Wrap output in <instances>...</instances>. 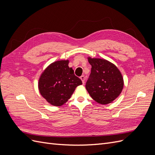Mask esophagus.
Masks as SVG:
<instances>
[{"mask_svg": "<svg viewBox=\"0 0 155 155\" xmlns=\"http://www.w3.org/2000/svg\"><path fill=\"white\" fill-rule=\"evenodd\" d=\"M80 79H81V81H82V83H83V84H84L85 83V76H81V77H80Z\"/></svg>", "mask_w": 155, "mask_h": 155, "instance_id": "34e87169", "label": "esophagus"}]
</instances>
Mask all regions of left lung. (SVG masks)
I'll use <instances>...</instances> for the list:
<instances>
[{"label": "left lung", "instance_id": "1", "mask_svg": "<svg viewBox=\"0 0 155 155\" xmlns=\"http://www.w3.org/2000/svg\"><path fill=\"white\" fill-rule=\"evenodd\" d=\"M92 66L85 87L92 99L98 104H110L122 91L124 79L114 64L107 60L88 58Z\"/></svg>", "mask_w": 155, "mask_h": 155}]
</instances>
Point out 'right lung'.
I'll return each mask as SVG.
<instances>
[{
    "label": "right lung",
    "instance_id": "right-lung-1",
    "mask_svg": "<svg viewBox=\"0 0 155 155\" xmlns=\"http://www.w3.org/2000/svg\"><path fill=\"white\" fill-rule=\"evenodd\" d=\"M68 61H58L46 68L39 80V90L45 99L54 106L65 104L78 86L82 84L75 76Z\"/></svg>",
    "mask_w": 155,
    "mask_h": 155
}]
</instances>
